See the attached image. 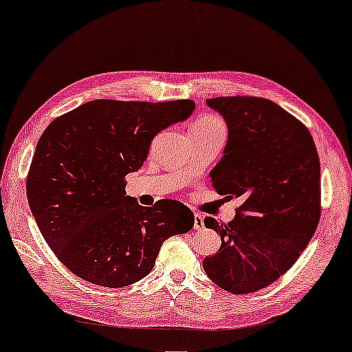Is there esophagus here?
<instances>
[{"label":"esophagus","mask_w":352,"mask_h":352,"mask_svg":"<svg viewBox=\"0 0 352 352\" xmlns=\"http://www.w3.org/2000/svg\"><path fill=\"white\" fill-rule=\"evenodd\" d=\"M193 226H195V229H198V230L204 228V220L199 214H195V224H193Z\"/></svg>","instance_id":"34e87169"}]
</instances>
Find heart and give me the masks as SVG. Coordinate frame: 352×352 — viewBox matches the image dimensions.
<instances>
[{
	"instance_id": "heart-1",
	"label": "heart",
	"mask_w": 352,
	"mask_h": 352,
	"mask_svg": "<svg viewBox=\"0 0 352 352\" xmlns=\"http://www.w3.org/2000/svg\"><path fill=\"white\" fill-rule=\"evenodd\" d=\"M215 129H224V124L220 118L214 117V115H204V117L198 118L197 122L192 124L190 131H215Z\"/></svg>"
}]
</instances>
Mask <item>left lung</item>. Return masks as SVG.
<instances>
[{
  "mask_svg": "<svg viewBox=\"0 0 352 352\" xmlns=\"http://www.w3.org/2000/svg\"><path fill=\"white\" fill-rule=\"evenodd\" d=\"M206 102L228 126L212 186L243 204L228 224L204 218L221 246L203 267L223 290L245 295L279 279L314 237L321 214L320 159L306 126L273 101L220 96Z\"/></svg>",
  "mask_w": 352,
  "mask_h": 352,
  "instance_id": "obj_1",
  "label": "left lung"
}]
</instances>
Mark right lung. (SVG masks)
Here are the masks:
<instances>
[{"label": "right lung", "mask_w": 352, "mask_h": 352, "mask_svg": "<svg viewBox=\"0 0 352 352\" xmlns=\"http://www.w3.org/2000/svg\"><path fill=\"white\" fill-rule=\"evenodd\" d=\"M193 111L190 100H95L45 129L28 203L46 243L78 278L111 289L134 284L166 239L193 228V212L179 201L143 207L124 197V176L142 168L153 138Z\"/></svg>", "instance_id": "1"}]
</instances>
